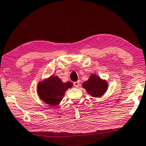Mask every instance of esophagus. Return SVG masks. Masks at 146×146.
<instances>
[{"instance_id":"1","label":"esophagus","mask_w":146,"mask_h":146,"mask_svg":"<svg viewBox=\"0 0 146 146\" xmlns=\"http://www.w3.org/2000/svg\"><path fill=\"white\" fill-rule=\"evenodd\" d=\"M73 85H74V86L75 87V88H78V87L79 86V82H73Z\"/></svg>"}]
</instances>
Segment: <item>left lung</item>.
Here are the masks:
<instances>
[{
    "label": "left lung",
    "mask_w": 146,
    "mask_h": 146,
    "mask_svg": "<svg viewBox=\"0 0 146 146\" xmlns=\"http://www.w3.org/2000/svg\"><path fill=\"white\" fill-rule=\"evenodd\" d=\"M82 87L92 97L102 96L108 89V83L96 75L92 74L88 80L83 83Z\"/></svg>",
    "instance_id": "left-lung-1"
}]
</instances>
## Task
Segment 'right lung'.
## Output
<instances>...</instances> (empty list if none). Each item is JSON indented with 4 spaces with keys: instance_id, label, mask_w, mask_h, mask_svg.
Listing matches in <instances>:
<instances>
[{
    "instance_id": "add662e5",
    "label": "right lung",
    "mask_w": 146,
    "mask_h": 146,
    "mask_svg": "<svg viewBox=\"0 0 146 146\" xmlns=\"http://www.w3.org/2000/svg\"><path fill=\"white\" fill-rule=\"evenodd\" d=\"M72 87L71 82L63 83L58 77L51 75L39 82L37 92L42 101L51 106H56L62 100L65 92Z\"/></svg>"
}]
</instances>
